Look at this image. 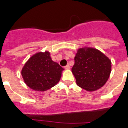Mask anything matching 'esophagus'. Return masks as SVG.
Segmentation results:
<instances>
[{
    "mask_svg": "<svg viewBox=\"0 0 128 128\" xmlns=\"http://www.w3.org/2000/svg\"><path fill=\"white\" fill-rule=\"evenodd\" d=\"M64 68H65V69H66V70H69V69L70 68V66H69V65L68 64V65H66V66L64 67Z\"/></svg>",
    "mask_w": 128,
    "mask_h": 128,
    "instance_id": "34e87169",
    "label": "esophagus"
}]
</instances>
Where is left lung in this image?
Listing matches in <instances>:
<instances>
[{"mask_svg":"<svg viewBox=\"0 0 128 128\" xmlns=\"http://www.w3.org/2000/svg\"><path fill=\"white\" fill-rule=\"evenodd\" d=\"M111 70V60L105 54L96 48L84 47L77 50L72 72L79 87L93 92L106 83Z\"/></svg>","mask_w":128,"mask_h":128,"instance_id":"1","label":"left lung"}]
</instances>
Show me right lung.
Returning <instances> with one entry per match:
<instances>
[{
	"label": "right lung",
	"instance_id": "obj_1",
	"mask_svg": "<svg viewBox=\"0 0 128 128\" xmlns=\"http://www.w3.org/2000/svg\"><path fill=\"white\" fill-rule=\"evenodd\" d=\"M64 70L52 60L50 52L45 51L31 56L23 66L21 74L30 88L44 92L58 84Z\"/></svg>",
	"mask_w": 128,
	"mask_h": 128
}]
</instances>
